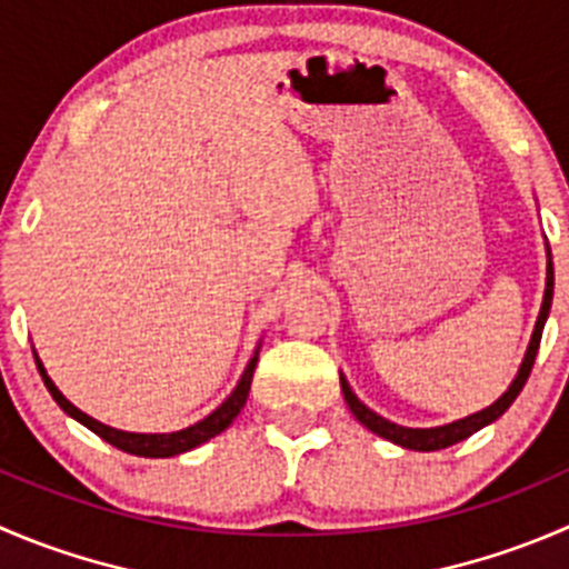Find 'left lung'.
<instances>
[{"mask_svg":"<svg viewBox=\"0 0 569 569\" xmlns=\"http://www.w3.org/2000/svg\"><path fill=\"white\" fill-rule=\"evenodd\" d=\"M550 300H553V263L548 261V286H545L542 311H539L537 328H533L531 345H528L526 358H522L520 372H517L515 383L509 386V391H506L500 400H495L489 408H483V411L470 413V417L459 419V422L442 425V428H402V425H395V422H389V419L378 417L375 411H369V408L363 406V402L358 400L356 395H352L350 383L341 378V391H345L347 406H350V411L356 413L358 422L367 425L369 431L378 433V437H383V439H389V442L400 445V448H408V450H422V453H428V450L450 448V445H456V442H461V439L472 437L476 431H481L483 425L495 422V419H498L500 413H503L506 408H509L511 402L517 400V395H520L522 386H526L528 375H531V369H533V358H537L539 341H542V328H545V319H548V311H550Z\"/></svg>","mask_w":569,"mask_h":569,"instance_id":"8db88e82","label":"left lung"}]
</instances>
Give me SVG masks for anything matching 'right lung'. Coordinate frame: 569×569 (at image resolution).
Listing matches in <instances>:
<instances>
[{"label": "right lung", "mask_w": 569, "mask_h": 569, "mask_svg": "<svg viewBox=\"0 0 569 569\" xmlns=\"http://www.w3.org/2000/svg\"><path fill=\"white\" fill-rule=\"evenodd\" d=\"M36 363H38V372H41L43 383H47L49 395L54 397V402H58V406L63 408L69 417H74L77 422L86 425L88 431H93L99 439H104V442L113 445V448L124 450V453L144 456V459H167V456L186 453V450L208 442V439H213L217 433H222L224 428H228V425L239 417V411L244 408V402H247V395H250V383H252V372H256L258 352H256V358L247 363L244 375H241V380H239V386L233 389V395H230L228 400L217 408V411L208 413L202 422L191 425V428H186V431H174V433H127V431H116V428H108V425L97 422V419H91L88 413H82L80 408H74L63 395H60L58 386L49 380L43 363L38 361V356H36Z\"/></svg>", "instance_id": "1"}]
</instances>
